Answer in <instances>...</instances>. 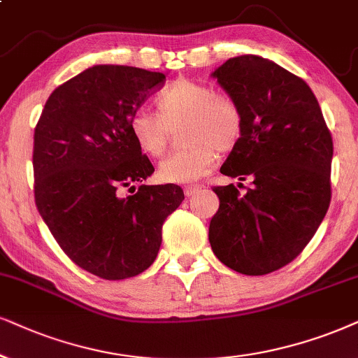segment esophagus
<instances>
[{"label":"esophagus","mask_w":358,"mask_h":358,"mask_svg":"<svg viewBox=\"0 0 358 358\" xmlns=\"http://www.w3.org/2000/svg\"><path fill=\"white\" fill-rule=\"evenodd\" d=\"M201 189V187L200 185H188V187H185V194H187V196H193L194 193H198Z\"/></svg>","instance_id":"34e87169"}]
</instances>
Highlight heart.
<instances>
[{
	"label": "heart",
	"mask_w": 358,
	"mask_h": 358,
	"mask_svg": "<svg viewBox=\"0 0 358 358\" xmlns=\"http://www.w3.org/2000/svg\"><path fill=\"white\" fill-rule=\"evenodd\" d=\"M158 110L140 107L129 120L137 147L148 157L164 155L173 130H180L183 148L170 153L158 166L166 183H189L210 170L216 153L229 152L243 137L244 119L231 96L215 92L211 85L178 79L157 99Z\"/></svg>",
	"instance_id": "heart-1"
}]
</instances>
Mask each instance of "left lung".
<instances>
[{"mask_svg":"<svg viewBox=\"0 0 358 358\" xmlns=\"http://www.w3.org/2000/svg\"><path fill=\"white\" fill-rule=\"evenodd\" d=\"M239 103L244 129L221 173L252 187H215L211 250L246 275L274 273L296 259L330 205L332 135L304 79L259 56L228 59L213 72ZM243 183L238 187L241 188Z\"/></svg>","mask_w":358,"mask_h":358,"instance_id":"obj_1","label":"left lung"}]
</instances>
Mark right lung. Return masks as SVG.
Here are the masks:
<instances>
[{
  "label": "right lung",
  "mask_w": 358,
  "mask_h": 358,
  "mask_svg": "<svg viewBox=\"0 0 358 358\" xmlns=\"http://www.w3.org/2000/svg\"><path fill=\"white\" fill-rule=\"evenodd\" d=\"M165 74L94 66L54 89L34 129V201L61 250L107 280L150 268L162 226L183 201L178 185H140L155 169L129 120ZM129 187L134 194H121Z\"/></svg>",
  "instance_id": "add662e5"
}]
</instances>
